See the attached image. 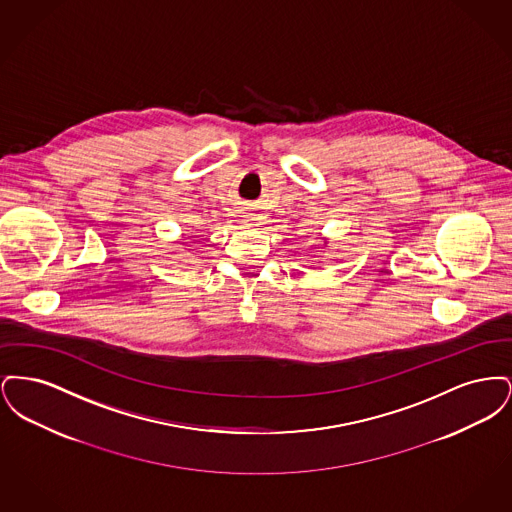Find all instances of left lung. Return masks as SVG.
Listing matches in <instances>:
<instances>
[{"label": "left lung", "instance_id": "left-lung-1", "mask_svg": "<svg viewBox=\"0 0 512 512\" xmlns=\"http://www.w3.org/2000/svg\"><path fill=\"white\" fill-rule=\"evenodd\" d=\"M326 242H328V240H324V247H326V245H328V244H326Z\"/></svg>", "mask_w": 512, "mask_h": 512}]
</instances>
